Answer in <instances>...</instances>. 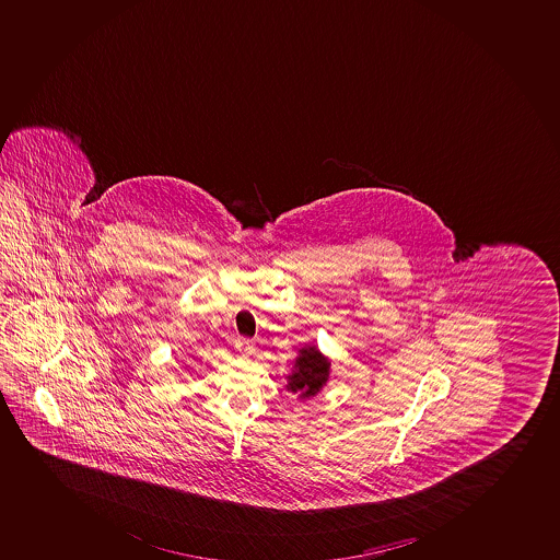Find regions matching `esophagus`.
I'll return each instance as SVG.
<instances>
[{"instance_id": "34e87169", "label": "esophagus", "mask_w": 560, "mask_h": 560, "mask_svg": "<svg viewBox=\"0 0 560 560\" xmlns=\"http://www.w3.org/2000/svg\"><path fill=\"white\" fill-rule=\"evenodd\" d=\"M236 349H238L240 353L245 354H250L253 351H255V348H253V342L247 340V338H240V340H236Z\"/></svg>"}]
</instances>
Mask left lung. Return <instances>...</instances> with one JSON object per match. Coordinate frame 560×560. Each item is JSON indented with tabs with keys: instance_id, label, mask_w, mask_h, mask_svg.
Instances as JSON below:
<instances>
[{
	"instance_id": "obj_1",
	"label": "left lung",
	"mask_w": 560,
	"mask_h": 560,
	"mask_svg": "<svg viewBox=\"0 0 560 560\" xmlns=\"http://www.w3.org/2000/svg\"><path fill=\"white\" fill-rule=\"evenodd\" d=\"M329 376V362L324 359L318 349L305 348L300 351V357L294 364L293 375H289L288 389L300 393V397H315L326 384Z\"/></svg>"
}]
</instances>
